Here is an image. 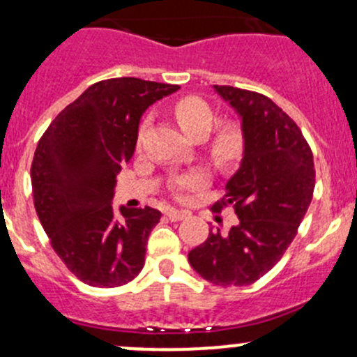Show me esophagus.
<instances>
[{"label": "esophagus", "instance_id": "34e87169", "mask_svg": "<svg viewBox=\"0 0 357 357\" xmlns=\"http://www.w3.org/2000/svg\"><path fill=\"white\" fill-rule=\"evenodd\" d=\"M190 215L188 211H178V208H169L167 218L171 221H181V219H186Z\"/></svg>", "mask_w": 357, "mask_h": 357}]
</instances>
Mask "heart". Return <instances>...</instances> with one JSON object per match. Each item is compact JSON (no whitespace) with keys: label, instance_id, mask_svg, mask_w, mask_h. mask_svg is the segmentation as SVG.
Listing matches in <instances>:
<instances>
[{"label":"heart","instance_id":"1","mask_svg":"<svg viewBox=\"0 0 357 357\" xmlns=\"http://www.w3.org/2000/svg\"><path fill=\"white\" fill-rule=\"evenodd\" d=\"M172 115L179 128L192 139L204 138L205 150L211 160L219 169H229L243 157L247 146V135L242 122L235 119H226L218 122V112L208 102L195 95L181 96L172 103ZM146 131V121L138 129L136 145L142 146ZM208 176L202 169H195L186 174L176 176L171 181V190L176 195H181L185 190H197L207 185Z\"/></svg>","mask_w":357,"mask_h":357}]
</instances>
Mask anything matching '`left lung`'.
<instances>
[{"instance_id": "obj_1", "label": "left lung", "mask_w": 357, "mask_h": 357, "mask_svg": "<svg viewBox=\"0 0 357 357\" xmlns=\"http://www.w3.org/2000/svg\"><path fill=\"white\" fill-rule=\"evenodd\" d=\"M214 88L242 117L247 146L212 211L233 207L238 219L228 233L211 229L188 261L214 285L245 287L273 269L297 235L314 192V160L298 126L273 100L233 86Z\"/></svg>"}]
</instances>
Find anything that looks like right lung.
I'll list each match as a JSON object with an SVG mask.
<instances>
[{
	"label": "right lung",
	"instance_id": "add662e5",
	"mask_svg": "<svg viewBox=\"0 0 357 357\" xmlns=\"http://www.w3.org/2000/svg\"><path fill=\"white\" fill-rule=\"evenodd\" d=\"M178 89L138 77L95 82L39 139L31 165L36 212L53 250L86 285L114 289L143 269L162 214L121 207L115 219V176L135 153L143 112Z\"/></svg>",
	"mask_w": 357,
	"mask_h": 357
}]
</instances>
